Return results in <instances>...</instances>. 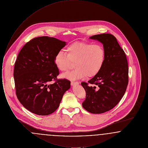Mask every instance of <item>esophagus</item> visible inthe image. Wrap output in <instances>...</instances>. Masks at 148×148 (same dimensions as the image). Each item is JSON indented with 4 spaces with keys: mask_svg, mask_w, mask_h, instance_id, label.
Instances as JSON below:
<instances>
[{
    "mask_svg": "<svg viewBox=\"0 0 148 148\" xmlns=\"http://www.w3.org/2000/svg\"><path fill=\"white\" fill-rule=\"evenodd\" d=\"M79 84V83L78 82H71V85L72 86H74V85H78Z\"/></svg>",
    "mask_w": 148,
    "mask_h": 148,
    "instance_id": "34e87169",
    "label": "esophagus"
}]
</instances>
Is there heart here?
I'll return each mask as SVG.
<instances>
[{
	"instance_id": "b5f03b06",
	"label": "heart",
	"mask_w": 148,
	"mask_h": 148,
	"mask_svg": "<svg viewBox=\"0 0 148 148\" xmlns=\"http://www.w3.org/2000/svg\"><path fill=\"white\" fill-rule=\"evenodd\" d=\"M66 51L68 54L62 50L58 51L54 57V63L59 70L65 71L75 62V68L62 75L70 80L94 77L101 71L105 63L106 50L100 44L73 42L68 45Z\"/></svg>"
}]
</instances>
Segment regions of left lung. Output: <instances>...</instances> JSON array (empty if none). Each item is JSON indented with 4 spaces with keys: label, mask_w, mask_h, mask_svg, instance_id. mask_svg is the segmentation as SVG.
Returning a JSON list of instances; mask_svg holds the SVG:
<instances>
[{
    "label": "left lung",
    "mask_w": 148,
    "mask_h": 148,
    "mask_svg": "<svg viewBox=\"0 0 148 148\" xmlns=\"http://www.w3.org/2000/svg\"><path fill=\"white\" fill-rule=\"evenodd\" d=\"M90 38L103 44L106 60L98 74L88 83H81L86 92L82 106L90 113L100 114L112 109L124 96L129 81L128 64L124 51L114 35L101 34Z\"/></svg>",
    "instance_id": "obj_1"
}]
</instances>
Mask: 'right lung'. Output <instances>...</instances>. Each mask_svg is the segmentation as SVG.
<instances>
[{
  "mask_svg": "<svg viewBox=\"0 0 148 148\" xmlns=\"http://www.w3.org/2000/svg\"><path fill=\"white\" fill-rule=\"evenodd\" d=\"M65 45L55 38L39 36L27 42L20 51L14 65L15 92L30 112L39 115L54 113L71 88L69 80L57 79L59 71L54 63L56 53Z\"/></svg>",
  "mask_w": 148,
  "mask_h": 148,
  "instance_id": "right-lung-1",
  "label": "right lung"
}]
</instances>
